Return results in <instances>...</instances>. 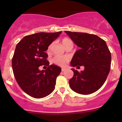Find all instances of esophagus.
<instances>
[{
  "instance_id": "1",
  "label": "esophagus",
  "mask_w": 122,
  "mask_h": 122,
  "mask_svg": "<svg viewBox=\"0 0 122 122\" xmlns=\"http://www.w3.org/2000/svg\"><path fill=\"white\" fill-rule=\"evenodd\" d=\"M66 70H67V68H62V69H61V71H66Z\"/></svg>"
}]
</instances>
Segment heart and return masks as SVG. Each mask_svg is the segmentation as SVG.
<instances>
[{"mask_svg":"<svg viewBox=\"0 0 122 122\" xmlns=\"http://www.w3.org/2000/svg\"><path fill=\"white\" fill-rule=\"evenodd\" d=\"M62 44L64 48L67 47L68 45H72V46H73L72 41L70 38H65L62 39ZM52 44H51L48 46V52H50L51 46H52ZM69 60H70V58L68 56H65V55H64V56L56 55V56H54L53 60H52V61H53L54 64L58 65V66H61V67H64V66H65L67 64V63L68 62Z\"/></svg>","mask_w":122,"mask_h":122,"instance_id":"b5f03b06","label":"heart"}]
</instances>
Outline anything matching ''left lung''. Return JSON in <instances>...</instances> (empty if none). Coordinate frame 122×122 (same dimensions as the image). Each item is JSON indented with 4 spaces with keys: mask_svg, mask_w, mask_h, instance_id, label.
<instances>
[{
    "mask_svg": "<svg viewBox=\"0 0 122 122\" xmlns=\"http://www.w3.org/2000/svg\"><path fill=\"white\" fill-rule=\"evenodd\" d=\"M65 32L80 49L75 52L71 66L84 70L78 72L72 68L74 76L69 81L70 88L81 94L94 93L103 86L109 75L111 66V54L105 41L93 34Z\"/></svg>",
    "mask_w": 122,
    "mask_h": 122,
    "instance_id": "left-lung-1",
    "label": "left lung"
}]
</instances>
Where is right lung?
Returning a JSON list of instances; mask_svg holds the SVG:
<instances>
[{
  "label": "right lung",
  "mask_w": 122,
  "mask_h": 122,
  "mask_svg": "<svg viewBox=\"0 0 122 122\" xmlns=\"http://www.w3.org/2000/svg\"><path fill=\"white\" fill-rule=\"evenodd\" d=\"M61 32L32 34L25 36L16 45L12 61L15 78L23 92L32 97H45L55 89L61 68L54 64L49 66L45 51ZM42 65L48 68L40 71L39 67Z\"/></svg>",
  "instance_id": "obj_1"
}]
</instances>
